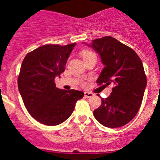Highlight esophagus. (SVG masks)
<instances>
[{
    "label": "esophagus",
    "mask_w": 160,
    "mask_h": 160,
    "mask_svg": "<svg viewBox=\"0 0 160 160\" xmlns=\"http://www.w3.org/2000/svg\"><path fill=\"white\" fill-rule=\"evenodd\" d=\"M84 95H85V97H87V98H91L94 96V94H93V93H90V92H85Z\"/></svg>",
    "instance_id": "1"
}]
</instances>
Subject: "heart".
I'll return each instance as SVG.
<instances>
[{"label":"heart","mask_w":160,"mask_h":160,"mask_svg":"<svg viewBox=\"0 0 160 160\" xmlns=\"http://www.w3.org/2000/svg\"><path fill=\"white\" fill-rule=\"evenodd\" d=\"M82 58L84 59V58H87L90 57V56H92V55H95V54H94L93 52L89 51V50H87V51L82 52Z\"/></svg>","instance_id":"heart-1"}]
</instances>
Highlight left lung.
I'll return each mask as SVG.
<instances>
[{
    "instance_id": "8db88e82",
    "label": "left lung",
    "mask_w": 160,
    "mask_h": 160,
    "mask_svg": "<svg viewBox=\"0 0 160 160\" xmlns=\"http://www.w3.org/2000/svg\"><path fill=\"white\" fill-rule=\"evenodd\" d=\"M87 45L98 53L104 66L98 84L114 85L111 95L102 98L101 106L94 111V118L107 128L122 127L135 118L142 104L147 87L142 61L131 48L112 37Z\"/></svg>"
}]
</instances>
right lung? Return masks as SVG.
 Listing matches in <instances>:
<instances>
[{"label":"right lung","instance_id":"obj_1","mask_svg":"<svg viewBox=\"0 0 160 160\" xmlns=\"http://www.w3.org/2000/svg\"><path fill=\"white\" fill-rule=\"evenodd\" d=\"M75 45H45L27 53L22 62L18 90L28 112L41 123L55 126L66 121L84 96L82 91L61 90L54 83Z\"/></svg>","mask_w":160,"mask_h":160}]
</instances>
